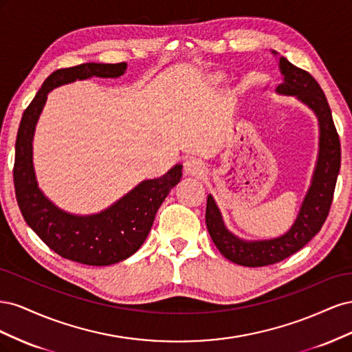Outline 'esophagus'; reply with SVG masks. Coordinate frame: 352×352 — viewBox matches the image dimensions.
I'll list each match as a JSON object with an SVG mask.
<instances>
[{"label":"esophagus","instance_id":"obj_1","mask_svg":"<svg viewBox=\"0 0 352 352\" xmlns=\"http://www.w3.org/2000/svg\"><path fill=\"white\" fill-rule=\"evenodd\" d=\"M184 170L186 175H192V176H201L204 173V166L197 158H188L184 163Z\"/></svg>","mask_w":352,"mask_h":352}]
</instances>
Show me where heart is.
<instances>
[{"label":"heart","mask_w":352,"mask_h":352,"mask_svg":"<svg viewBox=\"0 0 352 352\" xmlns=\"http://www.w3.org/2000/svg\"><path fill=\"white\" fill-rule=\"evenodd\" d=\"M217 79H219V78H214V80H217Z\"/></svg>","instance_id":"b5f03b06"}]
</instances>
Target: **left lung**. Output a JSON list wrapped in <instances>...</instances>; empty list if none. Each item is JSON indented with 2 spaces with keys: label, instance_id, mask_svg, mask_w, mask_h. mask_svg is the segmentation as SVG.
I'll return each mask as SVG.
<instances>
[{
  "label": "left lung",
  "instance_id": "1",
  "mask_svg": "<svg viewBox=\"0 0 352 352\" xmlns=\"http://www.w3.org/2000/svg\"><path fill=\"white\" fill-rule=\"evenodd\" d=\"M279 67L283 74V82L278 87V92L296 95L318 117L320 153H318L313 184L304 199L300 214L291 230L278 239L243 242L233 236L223 225L214 199L208 195L206 223L212 242L228 260L247 267H263V265L279 263L300 251L317 235L332 206L340 167L339 135L320 85L310 73L294 66L285 57H279Z\"/></svg>",
  "mask_w": 352,
  "mask_h": 352
}]
</instances>
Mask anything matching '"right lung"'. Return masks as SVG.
I'll return each instance as SVG.
<instances>
[{"instance_id": "obj_1", "label": "right lung", "mask_w": 352, "mask_h": 352, "mask_svg": "<svg viewBox=\"0 0 352 352\" xmlns=\"http://www.w3.org/2000/svg\"><path fill=\"white\" fill-rule=\"evenodd\" d=\"M126 67V63H85L52 72L26 107L17 131L13 179L17 204L25 221L47 247L63 258L88 265L119 263L140 250L153 226L157 210L168 190L179 184L182 166H175L158 179L144 180L100 214L72 216L52 206L38 189L32 167V138L47 94L52 88L92 76L119 78Z\"/></svg>"}]
</instances>
